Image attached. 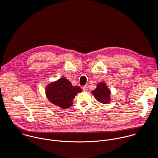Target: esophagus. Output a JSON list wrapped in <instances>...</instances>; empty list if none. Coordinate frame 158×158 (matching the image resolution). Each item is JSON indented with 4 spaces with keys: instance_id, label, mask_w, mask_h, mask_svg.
Here are the masks:
<instances>
[{
    "instance_id": "1",
    "label": "esophagus",
    "mask_w": 158,
    "mask_h": 158,
    "mask_svg": "<svg viewBox=\"0 0 158 158\" xmlns=\"http://www.w3.org/2000/svg\"><path fill=\"white\" fill-rule=\"evenodd\" d=\"M88 89V85H85L83 86V90L84 91H87Z\"/></svg>"
}]
</instances>
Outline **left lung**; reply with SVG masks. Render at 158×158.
<instances>
[{
	"label": "left lung",
	"mask_w": 158,
	"mask_h": 158,
	"mask_svg": "<svg viewBox=\"0 0 158 158\" xmlns=\"http://www.w3.org/2000/svg\"><path fill=\"white\" fill-rule=\"evenodd\" d=\"M95 98L100 103L106 104L110 102L111 91L107 88L105 83H100L97 87L92 92Z\"/></svg>",
	"instance_id": "obj_1"
}]
</instances>
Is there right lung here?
Returning a JSON list of instances; mask_svg holds the SVG:
<instances>
[{
  "label": "right lung",
  "instance_id": "1",
  "mask_svg": "<svg viewBox=\"0 0 158 158\" xmlns=\"http://www.w3.org/2000/svg\"><path fill=\"white\" fill-rule=\"evenodd\" d=\"M81 92V89L79 86H73L70 81L65 78H61L58 81L52 83L45 89L48 100L63 109L72 106L73 99Z\"/></svg>",
  "mask_w": 158,
  "mask_h": 158
}]
</instances>
